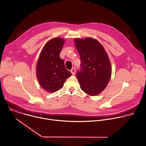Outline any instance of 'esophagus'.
Returning <instances> with one entry per match:
<instances>
[{
	"instance_id": "obj_1",
	"label": "esophagus",
	"mask_w": 146,
	"mask_h": 146,
	"mask_svg": "<svg viewBox=\"0 0 146 146\" xmlns=\"http://www.w3.org/2000/svg\"><path fill=\"white\" fill-rule=\"evenodd\" d=\"M70 72L72 73V74H75V72H76V68L74 67H73L71 70H70Z\"/></svg>"
}]
</instances>
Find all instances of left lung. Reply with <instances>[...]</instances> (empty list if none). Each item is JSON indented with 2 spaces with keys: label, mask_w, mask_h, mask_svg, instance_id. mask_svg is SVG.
I'll list each match as a JSON object with an SVG mask.
<instances>
[{
  "label": "left lung",
  "mask_w": 146,
  "mask_h": 146,
  "mask_svg": "<svg viewBox=\"0 0 146 146\" xmlns=\"http://www.w3.org/2000/svg\"><path fill=\"white\" fill-rule=\"evenodd\" d=\"M74 42L81 60V69L76 73L81 89L89 96H97L105 89L111 77L109 57L96 39L76 38Z\"/></svg>",
  "instance_id": "left-lung-1"
}]
</instances>
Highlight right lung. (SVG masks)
Instances as JSON below:
<instances>
[{
	"label": "right lung",
	"instance_id": "obj_1",
	"mask_svg": "<svg viewBox=\"0 0 146 146\" xmlns=\"http://www.w3.org/2000/svg\"><path fill=\"white\" fill-rule=\"evenodd\" d=\"M64 44V39L53 38L43 48L37 61L36 76L39 84L49 93L61 89L66 80L71 76L65 66L60 53Z\"/></svg>",
	"mask_w": 146,
	"mask_h": 146
}]
</instances>
